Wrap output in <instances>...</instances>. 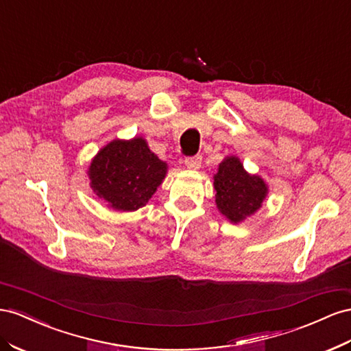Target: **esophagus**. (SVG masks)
I'll list each match as a JSON object with an SVG mask.
<instances>
[{"instance_id":"esophagus-1","label":"esophagus","mask_w":351,"mask_h":351,"mask_svg":"<svg viewBox=\"0 0 351 351\" xmlns=\"http://www.w3.org/2000/svg\"><path fill=\"white\" fill-rule=\"evenodd\" d=\"M201 162H202V156H199V155L187 156V158L184 159L186 167L191 168V169H197L199 167H201Z\"/></svg>"}]
</instances>
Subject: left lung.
Masks as SVG:
<instances>
[{"label": "left lung", "mask_w": 351, "mask_h": 351, "mask_svg": "<svg viewBox=\"0 0 351 351\" xmlns=\"http://www.w3.org/2000/svg\"><path fill=\"white\" fill-rule=\"evenodd\" d=\"M214 186L217 206L233 223L257 211L267 193L266 183L246 173L234 156L226 158L220 164L219 173L214 176Z\"/></svg>", "instance_id": "8db88e82"}]
</instances>
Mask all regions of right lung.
Here are the masks:
<instances>
[{"instance_id": "add662e5", "label": "right lung", "mask_w": 351, "mask_h": 351, "mask_svg": "<svg viewBox=\"0 0 351 351\" xmlns=\"http://www.w3.org/2000/svg\"><path fill=\"white\" fill-rule=\"evenodd\" d=\"M165 173L167 164L150 152L140 137L113 140L93 159L88 171L93 191L119 211L145 206Z\"/></svg>"}]
</instances>
